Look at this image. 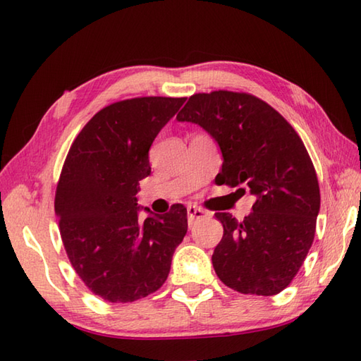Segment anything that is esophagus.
Wrapping results in <instances>:
<instances>
[{
	"mask_svg": "<svg viewBox=\"0 0 361 361\" xmlns=\"http://www.w3.org/2000/svg\"><path fill=\"white\" fill-rule=\"evenodd\" d=\"M208 216H209V212L204 211L203 208H198V206H195V204L188 206V220L190 225H192L195 220H200V219H204Z\"/></svg>",
	"mask_w": 361,
	"mask_h": 361,
	"instance_id": "esophagus-1",
	"label": "esophagus"
}]
</instances>
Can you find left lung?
Segmentation results:
<instances>
[{
  "instance_id": "obj_1",
  "label": "left lung",
  "mask_w": 361,
  "mask_h": 361,
  "mask_svg": "<svg viewBox=\"0 0 361 361\" xmlns=\"http://www.w3.org/2000/svg\"><path fill=\"white\" fill-rule=\"evenodd\" d=\"M176 119L198 124L217 141L224 157L217 185L256 197L242 221L216 212L224 225L212 255L219 279L239 293L278 295L307 256L319 212L317 172L302 140L273 106L248 93L194 94Z\"/></svg>"
}]
</instances>
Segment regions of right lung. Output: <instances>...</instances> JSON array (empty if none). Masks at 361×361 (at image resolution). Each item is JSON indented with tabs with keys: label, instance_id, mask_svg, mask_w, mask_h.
I'll return each mask as SVG.
<instances>
[{
	"label": "right lung",
	"instance_id": "obj_1",
	"mask_svg": "<svg viewBox=\"0 0 361 361\" xmlns=\"http://www.w3.org/2000/svg\"><path fill=\"white\" fill-rule=\"evenodd\" d=\"M186 97H135L97 111L71 144L54 208L68 259L106 302H133L157 291L188 231V211L140 219L136 194L150 175L149 149Z\"/></svg>",
	"mask_w": 361,
	"mask_h": 361
}]
</instances>
